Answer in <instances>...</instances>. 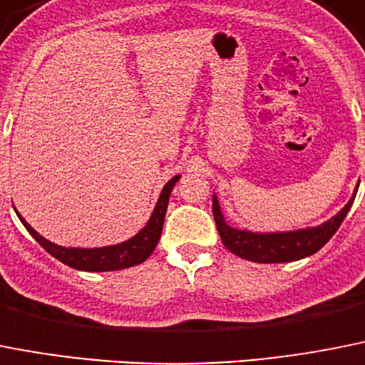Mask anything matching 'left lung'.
<instances>
[{
    "instance_id": "left-lung-1",
    "label": "left lung",
    "mask_w": 365,
    "mask_h": 365,
    "mask_svg": "<svg viewBox=\"0 0 365 365\" xmlns=\"http://www.w3.org/2000/svg\"><path fill=\"white\" fill-rule=\"evenodd\" d=\"M354 196H356V191L340 213L334 215L331 220L323 222L322 226L297 231L253 233V231L235 230V227L227 226L224 220L217 196H213V217L217 222L218 235L231 253L253 262H292L309 257L331 240V237L344 222L345 215L349 213Z\"/></svg>"
}]
</instances>
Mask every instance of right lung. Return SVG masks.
<instances>
[{
	"label": "right lung",
	"instance_id": "right-lung-1",
	"mask_svg": "<svg viewBox=\"0 0 365 365\" xmlns=\"http://www.w3.org/2000/svg\"><path fill=\"white\" fill-rule=\"evenodd\" d=\"M180 176H174L173 180L165 183L163 191L160 195L156 207L152 211L150 220L147 222V226L139 231L138 235L132 239L125 240L115 246H104V248H64L55 242H49L43 239L40 233L33 230V227L25 222V218L18 213V218L21 220L27 231L36 239V242L51 253L53 257L58 259L60 262L71 266L75 270L84 272H113L123 270V268H130V266L141 264L150 257V253L156 248L158 240L161 237V230H163L165 213H167V205H169V195L173 191L174 183L178 182Z\"/></svg>",
	"mask_w": 365,
	"mask_h": 365
}]
</instances>
